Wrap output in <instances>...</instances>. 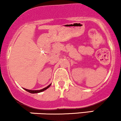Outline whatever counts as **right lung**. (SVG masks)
I'll list each match as a JSON object with an SVG mask.
<instances>
[{
	"instance_id": "right-lung-1",
	"label": "right lung",
	"mask_w": 121,
	"mask_h": 121,
	"mask_svg": "<svg viewBox=\"0 0 121 121\" xmlns=\"http://www.w3.org/2000/svg\"><path fill=\"white\" fill-rule=\"evenodd\" d=\"M51 84H50V85H48V86H47V87H45V88H43V89H40V90H29V89H25V88H24L25 91H26L27 92H29V93H39V92H41L43 91H44L46 90L47 89H48V88H49L51 86Z\"/></svg>"
}]
</instances>
